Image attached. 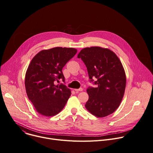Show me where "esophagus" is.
Wrapping results in <instances>:
<instances>
[{
    "label": "esophagus",
    "instance_id": "1",
    "mask_svg": "<svg viewBox=\"0 0 153 153\" xmlns=\"http://www.w3.org/2000/svg\"><path fill=\"white\" fill-rule=\"evenodd\" d=\"M74 90H75L76 92H79V91H82L83 89H82V88H79V89H74Z\"/></svg>",
    "mask_w": 153,
    "mask_h": 153
}]
</instances>
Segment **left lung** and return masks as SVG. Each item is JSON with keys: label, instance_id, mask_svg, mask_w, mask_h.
<instances>
[{"label": "left lung", "instance_id": "left-lung-1", "mask_svg": "<svg viewBox=\"0 0 153 153\" xmlns=\"http://www.w3.org/2000/svg\"><path fill=\"white\" fill-rule=\"evenodd\" d=\"M77 57L85 63L90 82L98 85L87 88L86 108L99 118L112 114L119 107L126 88V74L120 59L112 51L101 47L83 49Z\"/></svg>", "mask_w": 153, "mask_h": 153}]
</instances>
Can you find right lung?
Here are the masks:
<instances>
[{"label":"right lung","mask_w":153,"mask_h":153,"mask_svg":"<svg viewBox=\"0 0 153 153\" xmlns=\"http://www.w3.org/2000/svg\"><path fill=\"white\" fill-rule=\"evenodd\" d=\"M77 49L57 47L38 52L32 60L25 74L27 96L37 112L46 117L58 114L71 95L65 82L62 69L71 60Z\"/></svg>","instance_id":"obj_1"}]
</instances>
